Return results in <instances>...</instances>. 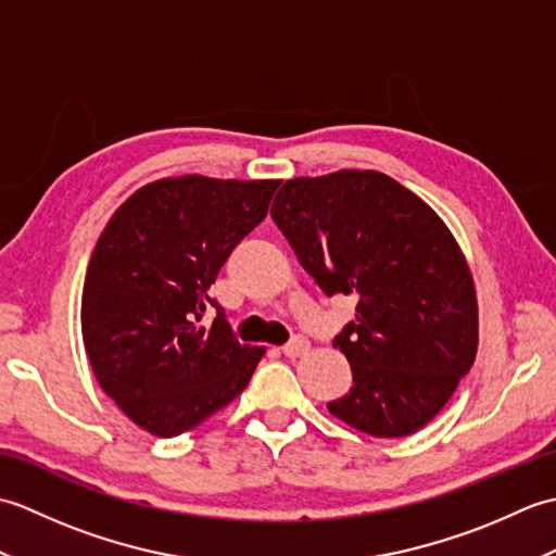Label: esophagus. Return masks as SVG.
<instances>
[{
    "label": "esophagus",
    "mask_w": 556,
    "mask_h": 556,
    "mask_svg": "<svg viewBox=\"0 0 556 556\" xmlns=\"http://www.w3.org/2000/svg\"><path fill=\"white\" fill-rule=\"evenodd\" d=\"M308 349H311L308 339L293 337V339L287 341L285 346H281V353H285V356H289V358H299V356H303V353H308Z\"/></svg>",
    "instance_id": "1"
}]
</instances>
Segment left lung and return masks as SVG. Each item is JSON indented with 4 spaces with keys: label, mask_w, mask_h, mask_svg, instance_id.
<instances>
[{
    "label": "left lung",
    "mask_w": 556,
    "mask_h": 556,
    "mask_svg": "<svg viewBox=\"0 0 556 556\" xmlns=\"http://www.w3.org/2000/svg\"><path fill=\"white\" fill-rule=\"evenodd\" d=\"M271 219L329 299L358 301L332 341L353 387L329 413L372 437L428 425L478 351L476 287L452 231L392 176L353 169L287 181Z\"/></svg>",
    "instance_id": "1"
}]
</instances>
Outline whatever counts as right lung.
<instances>
[{
	"label": "right lung",
	"instance_id": "1",
	"mask_svg": "<svg viewBox=\"0 0 556 556\" xmlns=\"http://www.w3.org/2000/svg\"><path fill=\"white\" fill-rule=\"evenodd\" d=\"M277 188L195 174L162 179L104 227L83 285V344L104 394L138 428L181 434L251 382L265 349L236 339L210 287ZM207 307L218 311L210 328L199 325Z\"/></svg>",
	"mask_w": 556,
	"mask_h": 556
}]
</instances>
